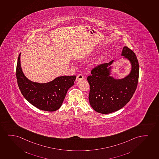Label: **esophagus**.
Instances as JSON below:
<instances>
[{
	"instance_id": "1",
	"label": "esophagus",
	"mask_w": 159,
	"mask_h": 159,
	"mask_svg": "<svg viewBox=\"0 0 159 159\" xmlns=\"http://www.w3.org/2000/svg\"><path fill=\"white\" fill-rule=\"evenodd\" d=\"M83 75L81 74H79V75H77L76 76V81H78L80 80L83 79Z\"/></svg>"
}]
</instances>
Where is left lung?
I'll return each instance as SVG.
<instances>
[{
  "label": "left lung",
  "instance_id": "1",
  "mask_svg": "<svg viewBox=\"0 0 159 159\" xmlns=\"http://www.w3.org/2000/svg\"><path fill=\"white\" fill-rule=\"evenodd\" d=\"M121 56L130 62V72L123 78L111 75L114 60L100 64L87 77L90 86L89 101L95 111L109 114L117 111L130 101L138 83L139 65L134 52L124 46Z\"/></svg>",
  "mask_w": 159,
  "mask_h": 159
}]
</instances>
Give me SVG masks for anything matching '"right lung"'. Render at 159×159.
<instances>
[{"label": "right lung", "mask_w": 159, "mask_h": 159, "mask_svg": "<svg viewBox=\"0 0 159 159\" xmlns=\"http://www.w3.org/2000/svg\"><path fill=\"white\" fill-rule=\"evenodd\" d=\"M19 55L16 76L19 88L25 99L38 109L56 111L62 105L67 91L74 85L76 76H61L47 83L33 82L24 74Z\"/></svg>", "instance_id": "1"}]
</instances>
